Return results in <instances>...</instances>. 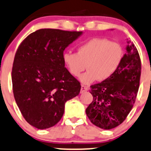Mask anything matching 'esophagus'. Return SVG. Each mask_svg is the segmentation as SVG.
Instances as JSON below:
<instances>
[{"label": "esophagus", "instance_id": "1", "mask_svg": "<svg viewBox=\"0 0 151 151\" xmlns=\"http://www.w3.org/2000/svg\"><path fill=\"white\" fill-rule=\"evenodd\" d=\"M88 89V86H84V85H82V86H81V90H80V92H81V93H84V92L87 91Z\"/></svg>", "mask_w": 151, "mask_h": 151}]
</instances>
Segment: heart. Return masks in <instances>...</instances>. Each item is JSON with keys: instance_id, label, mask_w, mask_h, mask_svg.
Instances as JSON below:
<instances>
[{"instance_id": "heart-1", "label": "heart", "mask_w": 151, "mask_h": 151, "mask_svg": "<svg viewBox=\"0 0 151 151\" xmlns=\"http://www.w3.org/2000/svg\"><path fill=\"white\" fill-rule=\"evenodd\" d=\"M123 59V49L116 42L105 38L90 39L77 47V53L66 51L63 61L70 74L78 77L86 68L88 71L80 77L84 84L96 80H109L120 66Z\"/></svg>"}]
</instances>
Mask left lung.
Instances as JSON below:
<instances>
[{
	"label": "left lung",
	"mask_w": 151,
	"mask_h": 151,
	"mask_svg": "<svg viewBox=\"0 0 151 151\" xmlns=\"http://www.w3.org/2000/svg\"><path fill=\"white\" fill-rule=\"evenodd\" d=\"M126 52L120 66L109 80L91 86L93 101L86 110L91 122L105 130L122 123L132 109L137 98L141 62L137 48L127 41Z\"/></svg>",
	"instance_id": "left-lung-1"
}]
</instances>
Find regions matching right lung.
Instances as JSON below:
<instances>
[{"label":"right lung","mask_w":151,"mask_h":151,"mask_svg":"<svg viewBox=\"0 0 151 151\" xmlns=\"http://www.w3.org/2000/svg\"><path fill=\"white\" fill-rule=\"evenodd\" d=\"M83 32L41 29L17 49L12 71L16 103L28 123L37 129L56 125L66 101L79 94L80 83L65 68L63 54Z\"/></svg>","instance_id":"obj_1"}]
</instances>
